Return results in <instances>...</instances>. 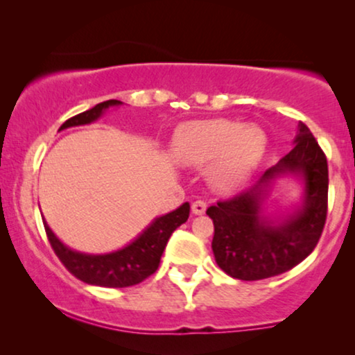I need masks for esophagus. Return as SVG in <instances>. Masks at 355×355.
Masks as SVG:
<instances>
[{"label":"esophagus","mask_w":355,"mask_h":355,"mask_svg":"<svg viewBox=\"0 0 355 355\" xmlns=\"http://www.w3.org/2000/svg\"><path fill=\"white\" fill-rule=\"evenodd\" d=\"M207 210V203L202 202V200H196L192 203V213L193 215H203Z\"/></svg>","instance_id":"34e87169"}]
</instances>
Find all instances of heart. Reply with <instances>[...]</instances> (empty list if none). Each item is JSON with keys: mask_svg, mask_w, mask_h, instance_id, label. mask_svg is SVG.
Wrapping results in <instances>:
<instances>
[{"mask_svg": "<svg viewBox=\"0 0 355 355\" xmlns=\"http://www.w3.org/2000/svg\"><path fill=\"white\" fill-rule=\"evenodd\" d=\"M266 137L255 125L230 119L192 121L178 130L173 152L179 162L203 168L223 193L237 192L249 182L263 158Z\"/></svg>", "mask_w": 355, "mask_h": 355, "instance_id": "heart-1", "label": "heart"}]
</instances>
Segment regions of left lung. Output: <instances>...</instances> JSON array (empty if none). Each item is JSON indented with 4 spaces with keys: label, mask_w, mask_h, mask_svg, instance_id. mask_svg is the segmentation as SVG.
<instances>
[{
    "label": "left lung",
    "mask_w": 355,
    "mask_h": 355,
    "mask_svg": "<svg viewBox=\"0 0 355 355\" xmlns=\"http://www.w3.org/2000/svg\"><path fill=\"white\" fill-rule=\"evenodd\" d=\"M283 177L297 178L303 197L289 214L271 216L268 198ZM327 207V158L310 129L299 123L294 148L286 157L266 169L249 191L207 210L215 226L211 249L218 266L242 281L271 278L294 268L317 245Z\"/></svg>",
    "instance_id": "8db88e82"
}]
</instances>
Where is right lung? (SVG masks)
<instances>
[{
	"label": "right lung",
	"instance_id": "1",
	"mask_svg": "<svg viewBox=\"0 0 355 355\" xmlns=\"http://www.w3.org/2000/svg\"><path fill=\"white\" fill-rule=\"evenodd\" d=\"M121 105L124 103L119 100H106L67 119L60 130L95 123L106 113V110ZM189 211H191V205L186 202L176 210L157 216L134 241L108 254H85V252L71 249L58 239L45 218H43V225H45L48 241L58 259L76 278L87 284L101 286V288H128V286L142 283L145 278L157 271L168 239L176 227L187 221Z\"/></svg>",
	"mask_w": 355,
	"mask_h": 355
}]
</instances>
